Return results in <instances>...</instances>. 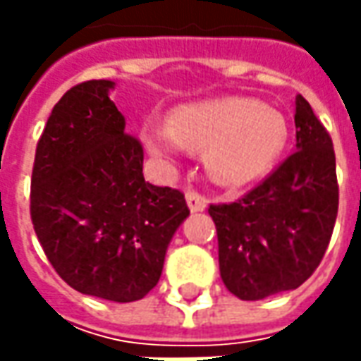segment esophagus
<instances>
[{
	"label": "esophagus",
	"mask_w": 361,
	"mask_h": 361,
	"mask_svg": "<svg viewBox=\"0 0 361 361\" xmlns=\"http://www.w3.org/2000/svg\"><path fill=\"white\" fill-rule=\"evenodd\" d=\"M187 204L192 213H199V211L207 209L209 201H207V197H202L201 192H197V190L190 188V190H187Z\"/></svg>",
	"instance_id": "34e87169"
}]
</instances>
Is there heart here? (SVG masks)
<instances>
[{
    "mask_svg": "<svg viewBox=\"0 0 361 361\" xmlns=\"http://www.w3.org/2000/svg\"><path fill=\"white\" fill-rule=\"evenodd\" d=\"M142 140L162 159L204 150V166L219 185L243 187L279 159L287 122L279 110L253 98L227 96L174 108L169 124H146Z\"/></svg>",
    "mask_w": 361,
    "mask_h": 361,
    "instance_id": "heart-1",
    "label": "heart"
}]
</instances>
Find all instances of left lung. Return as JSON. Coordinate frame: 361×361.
<instances>
[{
	"instance_id": "left-lung-1",
	"label": "left lung",
	"mask_w": 361,
	"mask_h": 361,
	"mask_svg": "<svg viewBox=\"0 0 361 361\" xmlns=\"http://www.w3.org/2000/svg\"><path fill=\"white\" fill-rule=\"evenodd\" d=\"M298 150L239 201L211 204L221 279L245 301L298 289L334 233L340 187L336 152L310 102L295 98Z\"/></svg>"
}]
</instances>
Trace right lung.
<instances>
[{"label": "right lung", "instance_id": "add662e5", "mask_svg": "<svg viewBox=\"0 0 361 361\" xmlns=\"http://www.w3.org/2000/svg\"><path fill=\"white\" fill-rule=\"evenodd\" d=\"M112 88L88 80L54 106L35 146L30 215L66 283L128 303L159 283L166 247L190 211L178 188L145 180V150L124 132Z\"/></svg>", "mask_w": 361, "mask_h": 361}]
</instances>
